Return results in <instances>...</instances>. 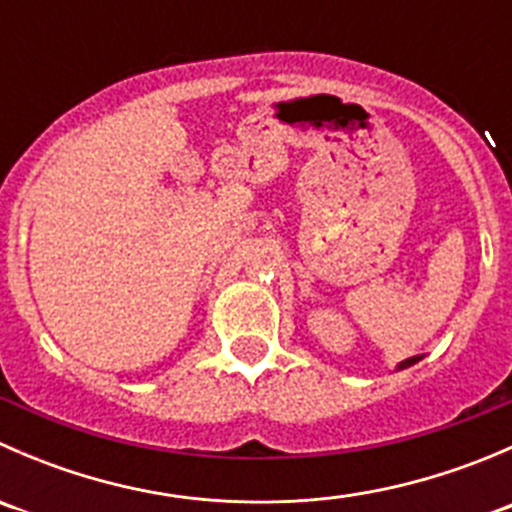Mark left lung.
I'll list each match as a JSON object with an SVG mask.
<instances>
[{"instance_id": "obj_1", "label": "left lung", "mask_w": 512, "mask_h": 512, "mask_svg": "<svg viewBox=\"0 0 512 512\" xmlns=\"http://www.w3.org/2000/svg\"><path fill=\"white\" fill-rule=\"evenodd\" d=\"M421 359H423V356H411V359H404V361H401L399 366H396V371H401V369H409V366H414L416 361H421Z\"/></svg>"}]
</instances>
